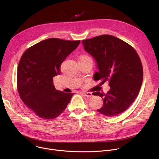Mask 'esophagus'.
I'll list each match as a JSON object with an SVG mask.
<instances>
[{
  "mask_svg": "<svg viewBox=\"0 0 159 159\" xmlns=\"http://www.w3.org/2000/svg\"><path fill=\"white\" fill-rule=\"evenodd\" d=\"M82 94L84 95L86 97H91V96H92V93L90 92H84V93H82Z\"/></svg>",
  "mask_w": 159,
  "mask_h": 159,
  "instance_id": "obj_1",
  "label": "esophagus"
}]
</instances>
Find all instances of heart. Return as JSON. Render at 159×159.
<instances>
[{
	"mask_svg": "<svg viewBox=\"0 0 159 159\" xmlns=\"http://www.w3.org/2000/svg\"><path fill=\"white\" fill-rule=\"evenodd\" d=\"M86 57H86V56H84V55H83V56H82V57H80V58H86Z\"/></svg>",
	"mask_w": 159,
	"mask_h": 159,
	"instance_id": "obj_1",
	"label": "heart"
}]
</instances>
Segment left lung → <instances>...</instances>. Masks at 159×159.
<instances>
[{"label":"left lung","instance_id":"8db88e82","mask_svg":"<svg viewBox=\"0 0 159 159\" xmlns=\"http://www.w3.org/2000/svg\"><path fill=\"white\" fill-rule=\"evenodd\" d=\"M86 52L92 56L98 70L95 80L109 82L106 94L95 93L103 98V106L97 111L115 116L126 111L138 96L143 79V69L135 49L118 38L102 35L83 40Z\"/></svg>","mask_w":159,"mask_h":159}]
</instances>
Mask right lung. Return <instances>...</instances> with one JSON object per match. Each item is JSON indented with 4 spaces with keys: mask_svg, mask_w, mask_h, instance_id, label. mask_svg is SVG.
I'll use <instances>...</instances> for the list:
<instances>
[{
    "mask_svg": "<svg viewBox=\"0 0 159 159\" xmlns=\"http://www.w3.org/2000/svg\"><path fill=\"white\" fill-rule=\"evenodd\" d=\"M80 40L57 38L44 40L27 49L17 69V89L23 102L40 118L53 119L70 102L73 93L57 90L53 77L60 75V66Z\"/></svg>",
    "mask_w": 159,
    "mask_h": 159,
    "instance_id": "add662e5",
    "label": "right lung"
}]
</instances>
